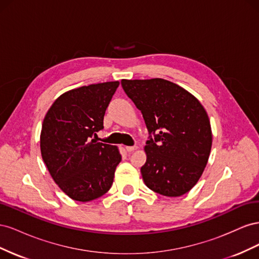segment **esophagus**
<instances>
[{
    "label": "esophagus",
    "mask_w": 259,
    "mask_h": 259,
    "mask_svg": "<svg viewBox=\"0 0 259 259\" xmlns=\"http://www.w3.org/2000/svg\"><path fill=\"white\" fill-rule=\"evenodd\" d=\"M125 149H126L127 152H133L134 150H136L137 147L136 146H128V147H125Z\"/></svg>",
    "instance_id": "esophagus-1"
}]
</instances>
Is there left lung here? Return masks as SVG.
Here are the masks:
<instances>
[{"mask_svg": "<svg viewBox=\"0 0 259 259\" xmlns=\"http://www.w3.org/2000/svg\"><path fill=\"white\" fill-rule=\"evenodd\" d=\"M125 94L143 114L149 133L140 168L149 189L180 197L198 183L211 148L209 119L200 101L163 79L122 80Z\"/></svg>", "mask_w": 259, "mask_h": 259, "instance_id": "1", "label": "left lung"}]
</instances>
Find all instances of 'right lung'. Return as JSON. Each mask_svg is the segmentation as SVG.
I'll list each match as a JSON object with an SVG mask.
<instances>
[{"label":"right lung","instance_id":"add662e5","mask_svg":"<svg viewBox=\"0 0 259 259\" xmlns=\"http://www.w3.org/2000/svg\"><path fill=\"white\" fill-rule=\"evenodd\" d=\"M119 82L69 91L50 108L42 124L41 153L50 174L70 198L89 202L110 189L122 156L115 146L93 136L104 128V116Z\"/></svg>","mask_w":259,"mask_h":259}]
</instances>
